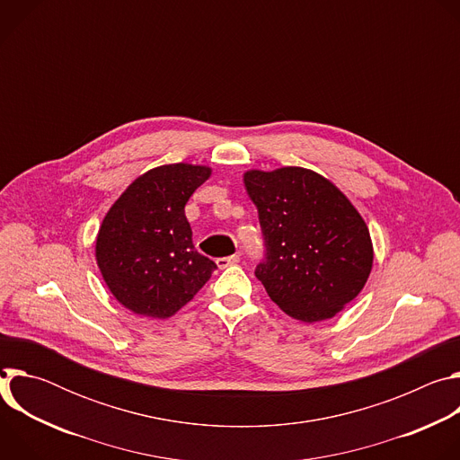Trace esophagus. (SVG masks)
Segmentation results:
<instances>
[{
	"mask_svg": "<svg viewBox=\"0 0 460 460\" xmlns=\"http://www.w3.org/2000/svg\"><path fill=\"white\" fill-rule=\"evenodd\" d=\"M238 261H240V256H238V254H231V256L218 258V260H217V266H218L220 270H226V268H229V266H236Z\"/></svg>",
	"mask_w": 460,
	"mask_h": 460,
	"instance_id": "34e87169",
	"label": "esophagus"
}]
</instances>
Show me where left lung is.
Segmentation results:
<instances>
[{
  "instance_id": "left-lung-1",
  "label": "left lung",
  "mask_w": 460,
  "mask_h": 460,
  "mask_svg": "<svg viewBox=\"0 0 460 460\" xmlns=\"http://www.w3.org/2000/svg\"><path fill=\"white\" fill-rule=\"evenodd\" d=\"M243 183L266 247L256 279L289 316L333 318L371 273L366 222L342 190L304 167L247 171Z\"/></svg>"
}]
</instances>
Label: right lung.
Wrapping results in <instances>:
<instances>
[{
	"label": "right lung",
	"mask_w": 460,
	"mask_h": 460,
	"mask_svg": "<svg viewBox=\"0 0 460 460\" xmlns=\"http://www.w3.org/2000/svg\"><path fill=\"white\" fill-rule=\"evenodd\" d=\"M206 165L171 164L130 183L105 215L96 261L114 298L137 314L169 318L211 279L217 264L192 245L185 218Z\"/></svg>",
	"instance_id": "obj_1"
}]
</instances>
